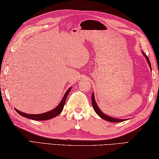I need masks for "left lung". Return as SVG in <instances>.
<instances>
[{"label":"left lung","mask_w":159,"mask_h":159,"mask_svg":"<svg viewBox=\"0 0 159 159\" xmlns=\"http://www.w3.org/2000/svg\"><path fill=\"white\" fill-rule=\"evenodd\" d=\"M143 55H144L145 57H146L147 61H148V64H149V66H150V68H151V64H150V61H149V58L148 57H147V55H145V54L143 53ZM91 100H92V105H93V109L95 110V113H96L99 116L101 117V118H102V119L105 120H107V121L111 122H122V121H125V120H122V119H116V118H111V117L108 116L107 115L104 114V113L101 111L100 109H99V107H98L96 102H95V100L94 95H93V94H92Z\"/></svg>","instance_id":"8db88e82"}]
</instances>
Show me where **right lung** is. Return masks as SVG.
Segmentation results:
<instances>
[{
    "label": "right lung",
    "instance_id": "right-lung-1",
    "mask_svg": "<svg viewBox=\"0 0 159 159\" xmlns=\"http://www.w3.org/2000/svg\"><path fill=\"white\" fill-rule=\"evenodd\" d=\"M70 89L71 88L68 89V91L66 92L64 96L63 97V99L61 100V102L59 104V105L55 109H52V111H50L48 112L41 113V114H28V113H23L16 109H15V110H16V112L20 116L25 117V118H28L30 119L34 120H46L52 119L53 118H55V117H56L57 116H58L59 113H61V112L62 111L63 109H64V104L66 103V100L68 95L69 93Z\"/></svg>",
    "mask_w": 159,
    "mask_h": 159
}]
</instances>
